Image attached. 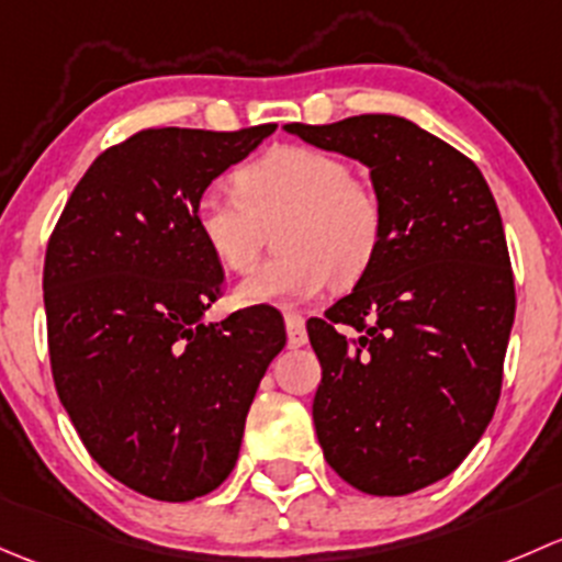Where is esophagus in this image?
I'll return each instance as SVG.
<instances>
[{
  "label": "esophagus",
  "instance_id": "obj_1",
  "mask_svg": "<svg viewBox=\"0 0 562 562\" xmlns=\"http://www.w3.org/2000/svg\"><path fill=\"white\" fill-rule=\"evenodd\" d=\"M283 324H286V340L292 349H300V346L308 344V333H305V319L294 311H286L283 314Z\"/></svg>",
  "mask_w": 562,
  "mask_h": 562
}]
</instances>
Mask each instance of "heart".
Segmentation results:
<instances>
[{"label": "heart", "mask_w": 562, "mask_h": 562, "mask_svg": "<svg viewBox=\"0 0 562 562\" xmlns=\"http://www.w3.org/2000/svg\"><path fill=\"white\" fill-rule=\"evenodd\" d=\"M235 189H207L194 205L202 246L233 273L257 265L276 227L279 254L235 289L240 305H289L368 273L384 240V207L340 156L276 146L235 172Z\"/></svg>", "instance_id": "heart-1"}]
</instances>
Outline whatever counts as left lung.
I'll return each mask as SVG.
<instances>
[{"label": "left lung", "mask_w": 562, "mask_h": 562, "mask_svg": "<svg viewBox=\"0 0 562 562\" xmlns=\"http://www.w3.org/2000/svg\"><path fill=\"white\" fill-rule=\"evenodd\" d=\"M283 130L362 161L384 207L375 262L308 319L316 436L351 487L416 493L465 460L501 397L517 297L495 196L468 156L401 115Z\"/></svg>", "instance_id": "obj_1"}]
</instances>
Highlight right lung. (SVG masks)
<instances>
[{
  "instance_id": "add662e5",
  "label": "right lung",
  "mask_w": 562,
  "mask_h": 562,
  "mask_svg": "<svg viewBox=\"0 0 562 562\" xmlns=\"http://www.w3.org/2000/svg\"><path fill=\"white\" fill-rule=\"evenodd\" d=\"M273 132H137L97 156L48 240L61 406L110 476L154 501H194L233 473L259 381L286 344L270 305L202 322L224 273L194 224L200 194Z\"/></svg>"
}]
</instances>
